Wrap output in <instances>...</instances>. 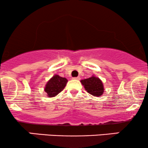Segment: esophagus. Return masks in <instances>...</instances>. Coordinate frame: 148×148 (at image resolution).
Here are the masks:
<instances>
[{
    "label": "esophagus",
    "instance_id": "34e87169",
    "mask_svg": "<svg viewBox=\"0 0 148 148\" xmlns=\"http://www.w3.org/2000/svg\"><path fill=\"white\" fill-rule=\"evenodd\" d=\"M73 79H75V80H79V79H80V77H74V78H73Z\"/></svg>",
    "mask_w": 148,
    "mask_h": 148
}]
</instances>
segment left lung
<instances>
[{
	"mask_svg": "<svg viewBox=\"0 0 148 148\" xmlns=\"http://www.w3.org/2000/svg\"><path fill=\"white\" fill-rule=\"evenodd\" d=\"M81 83L86 91L93 96H100L104 92V86L102 81L98 77L92 76L88 79H83Z\"/></svg>",
	"mask_w": 148,
	"mask_h": 148,
	"instance_id": "obj_1",
	"label": "left lung"
}]
</instances>
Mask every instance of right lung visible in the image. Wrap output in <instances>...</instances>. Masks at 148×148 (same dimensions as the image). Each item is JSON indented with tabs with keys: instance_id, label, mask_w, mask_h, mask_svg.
Returning <instances> with one entry per match:
<instances>
[{
	"instance_id": "1",
	"label": "right lung",
	"mask_w": 148,
	"mask_h": 148,
	"mask_svg": "<svg viewBox=\"0 0 148 148\" xmlns=\"http://www.w3.org/2000/svg\"><path fill=\"white\" fill-rule=\"evenodd\" d=\"M67 79L66 78L61 77L59 75H54L47 82L45 85L44 91L49 98L55 97L59 94L64 87L66 86Z\"/></svg>"
}]
</instances>
